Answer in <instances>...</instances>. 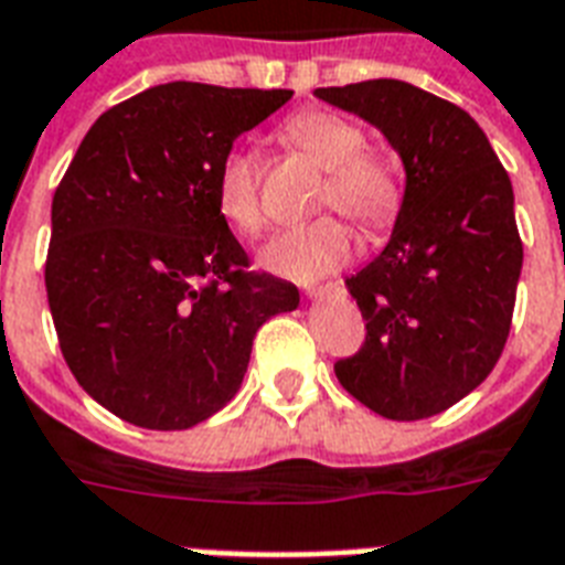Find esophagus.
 <instances>
[{
  "instance_id": "esophagus-1",
  "label": "esophagus",
  "mask_w": 565,
  "mask_h": 565,
  "mask_svg": "<svg viewBox=\"0 0 565 565\" xmlns=\"http://www.w3.org/2000/svg\"><path fill=\"white\" fill-rule=\"evenodd\" d=\"M337 290V284H310V287H305V292H308L310 299H319V296H326V292Z\"/></svg>"
}]
</instances>
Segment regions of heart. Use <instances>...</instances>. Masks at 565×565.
I'll use <instances>...</instances> for the list:
<instances>
[{
    "instance_id": "heart-1",
    "label": "heart",
    "mask_w": 565,
    "mask_h": 565,
    "mask_svg": "<svg viewBox=\"0 0 565 565\" xmlns=\"http://www.w3.org/2000/svg\"><path fill=\"white\" fill-rule=\"evenodd\" d=\"M287 143L310 154L328 170L319 195L322 207H337L363 228H386L402 207V181L384 154L366 149V135L354 119L334 110H305L287 119ZM216 211L237 234H257L264 225L260 211V167L246 149L222 158L216 172ZM352 231L340 216H319L281 228L260 252L269 273L290 281H317L352 257Z\"/></svg>"
}]
</instances>
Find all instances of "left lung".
Masks as SVG:
<instances>
[{
    "instance_id": "1",
    "label": "left lung",
    "mask_w": 565,
    "mask_h": 565,
    "mask_svg": "<svg viewBox=\"0 0 565 565\" xmlns=\"http://www.w3.org/2000/svg\"><path fill=\"white\" fill-rule=\"evenodd\" d=\"M358 114L404 163V199L384 252L345 287L366 340L334 363L377 416L416 422L469 395L499 363L522 273L513 184L463 108L407 82L319 87Z\"/></svg>"
}]
</instances>
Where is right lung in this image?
<instances>
[{"mask_svg": "<svg viewBox=\"0 0 565 565\" xmlns=\"http://www.w3.org/2000/svg\"><path fill=\"white\" fill-rule=\"evenodd\" d=\"M292 90L170 82L105 110L52 199L46 296L84 393L149 430L193 428L234 398L252 340L299 308L252 273L216 211V172Z\"/></svg>", "mask_w": 565, "mask_h": 565, "instance_id": "right-lung-1", "label": "right lung"}]
</instances>
